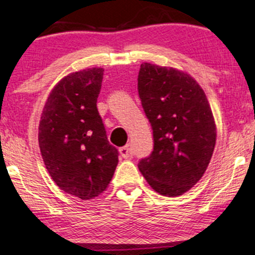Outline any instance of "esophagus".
Wrapping results in <instances>:
<instances>
[{"label":"esophagus","mask_w":255,"mask_h":255,"mask_svg":"<svg viewBox=\"0 0 255 255\" xmlns=\"http://www.w3.org/2000/svg\"><path fill=\"white\" fill-rule=\"evenodd\" d=\"M120 154H121L122 158H125V159H128V158L131 157V152H130V148H129V145H126L124 147L120 148Z\"/></svg>","instance_id":"obj_1"}]
</instances>
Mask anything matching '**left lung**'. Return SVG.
<instances>
[{
  "mask_svg": "<svg viewBox=\"0 0 255 255\" xmlns=\"http://www.w3.org/2000/svg\"><path fill=\"white\" fill-rule=\"evenodd\" d=\"M137 92L153 131V151L139 170L159 194L177 197L203 177L216 145V125L206 95L191 75L142 63Z\"/></svg>",
  "mask_w": 255,
  "mask_h": 255,
  "instance_id": "1",
  "label": "left lung"
}]
</instances>
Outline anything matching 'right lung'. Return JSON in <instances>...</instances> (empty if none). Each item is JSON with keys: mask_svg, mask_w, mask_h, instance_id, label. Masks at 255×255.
Instances as JSON below:
<instances>
[{"mask_svg": "<svg viewBox=\"0 0 255 255\" xmlns=\"http://www.w3.org/2000/svg\"><path fill=\"white\" fill-rule=\"evenodd\" d=\"M103 68L64 77L49 95L39 122L40 153L55 183L83 200L102 194L119 163L97 109Z\"/></svg>", "mask_w": 255, "mask_h": 255, "instance_id": "add662e5", "label": "right lung"}]
</instances>
